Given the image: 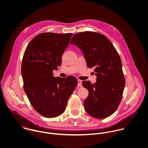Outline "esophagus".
I'll list each match as a JSON object with an SVG mask.
<instances>
[{"instance_id":"34e87169","label":"esophagus","mask_w":148,"mask_h":148,"mask_svg":"<svg viewBox=\"0 0 148 148\" xmlns=\"http://www.w3.org/2000/svg\"><path fill=\"white\" fill-rule=\"evenodd\" d=\"M78 86L82 87V81L80 80H78Z\"/></svg>"}]
</instances>
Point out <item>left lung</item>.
Here are the masks:
<instances>
[{
  "instance_id": "left-lung-1",
  "label": "left lung",
  "mask_w": 148,
  "mask_h": 148,
  "mask_svg": "<svg viewBox=\"0 0 148 148\" xmlns=\"http://www.w3.org/2000/svg\"><path fill=\"white\" fill-rule=\"evenodd\" d=\"M84 55L89 68H95L96 82L83 81L89 91L84 100L86 112L91 116L103 119L117 109L123 97L125 79L120 57L111 42L104 35L93 31L75 34L71 41Z\"/></svg>"
}]
</instances>
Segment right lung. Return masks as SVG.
<instances>
[{"instance_id":"obj_1","label":"right lung","mask_w":148,"mask_h":148,"mask_svg":"<svg viewBox=\"0 0 148 148\" xmlns=\"http://www.w3.org/2000/svg\"><path fill=\"white\" fill-rule=\"evenodd\" d=\"M72 33H42L29 42L24 51L21 72L24 90L34 109L46 118L63 113L78 82L73 76L55 77L53 70L62 64Z\"/></svg>"}]
</instances>
